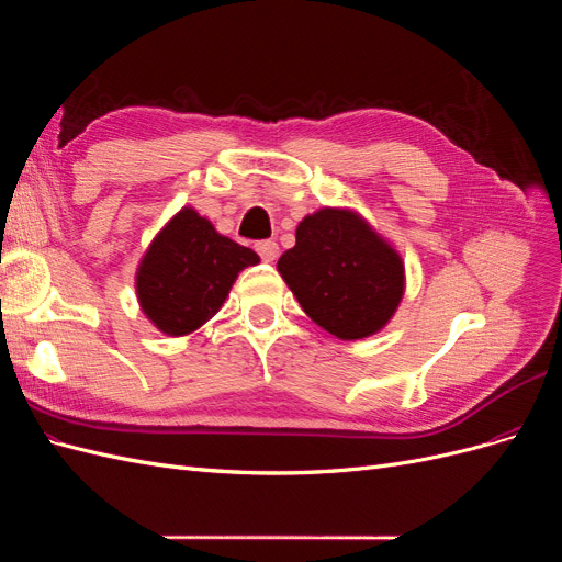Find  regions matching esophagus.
Returning <instances> with one entry per match:
<instances>
[{"mask_svg":"<svg viewBox=\"0 0 562 562\" xmlns=\"http://www.w3.org/2000/svg\"><path fill=\"white\" fill-rule=\"evenodd\" d=\"M255 250H258V255L265 262H274L279 258V244L277 241H258V244H255Z\"/></svg>","mask_w":562,"mask_h":562,"instance_id":"esophagus-1","label":"esophagus"}]
</instances>
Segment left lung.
<instances>
[{"mask_svg":"<svg viewBox=\"0 0 562 562\" xmlns=\"http://www.w3.org/2000/svg\"><path fill=\"white\" fill-rule=\"evenodd\" d=\"M277 269L304 314L339 339L380 333L405 291L401 255L347 209L304 217Z\"/></svg>","mask_w":562,"mask_h":562,"instance_id":"1","label":"left lung"}]
</instances>
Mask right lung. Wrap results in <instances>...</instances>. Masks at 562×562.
<instances>
[{
    "mask_svg": "<svg viewBox=\"0 0 562 562\" xmlns=\"http://www.w3.org/2000/svg\"><path fill=\"white\" fill-rule=\"evenodd\" d=\"M258 262V252L217 234L206 217L187 206L168 220L143 255L135 293L161 333L180 337L215 316L239 271Z\"/></svg>",
    "mask_w": 562,
    "mask_h": 562,
    "instance_id": "1",
    "label": "right lung"
}]
</instances>
